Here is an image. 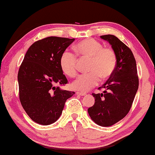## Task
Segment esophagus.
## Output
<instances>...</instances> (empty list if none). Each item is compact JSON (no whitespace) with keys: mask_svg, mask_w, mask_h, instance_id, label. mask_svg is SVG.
<instances>
[{"mask_svg":"<svg viewBox=\"0 0 155 155\" xmlns=\"http://www.w3.org/2000/svg\"><path fill=\"white\" fill-rule=\"evenodd\" d=\"M76 94H77V95H80V96H85L86 94V93H84V92H76Z\"/></svg>","mask_w":155,"mask_h":155,"instance_id":"esophagus-1","label":"esophagus"}]
</instances>
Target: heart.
Returning a JSON list of instances; mask_svg holds the SVG:
<instances>
[{
	"label": "heart",
	"instance_id": "1",
	"mask_svg": "<svg viewBox=\"0 0 155 155\" xmlns=\"http://www.w3.org/2000/svg\"><path fill=\"white\" fill-rule=\"evenodd\" d=\"M76 52L83 58H89L88 71L90 72L79 76L71 84L74 90L87 92L97 84L100 77L108 79L114 73L117 64L116 54L110 48H103L100 42L92 38L84 40L76 46ZM76 56L66 50L60 57L61 69L68 77H74L77 74Z\"/></svg>",
	"mask_w": 155,
	"mask_h": 155
}]
</instances>
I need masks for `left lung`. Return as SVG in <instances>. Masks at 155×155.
Masks as SVG:
<instances>
[{
    "label": "left lung",
    "mask_w": 155,
    "mask_h": 155,
    "mask_svg": "<svg viewBox=\"0 0 155 155\" xmlns=\"http://www.w3.org/2000/svg\"><path fill=\"white\" fill-rule=\"evenodd\" d=\"M111 45L117 57L116 68L109 79L99 89L103 93L92 94L94 104L88 108L92 120L99 126H113L128 114L139 88L136 60L129 48L112 35L100 36Z\"/></svg>",
    "instance_id": "obj_1"
}]
</instances>
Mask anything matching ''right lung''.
Wrapping results in <instances>:
<instances>
[{
    "label": "right lung",
    "mask_w": 155,
    "mask_h": 155,
    "mask_svg": "<svg viewBox=\"0 0 155 155\" xmlns=\"http://www.w3.org/2000/svg\"><path fill=\"white\" fill-rule=\"evenodd\" d=\"M75 39L48 37L29 47L18 73L19 100L33 121L47 126L60 118L65 102L75 94L63 90L68 83L60 57Z\"/></svg>",
    "instance_id": "1"
}]
</instances>
